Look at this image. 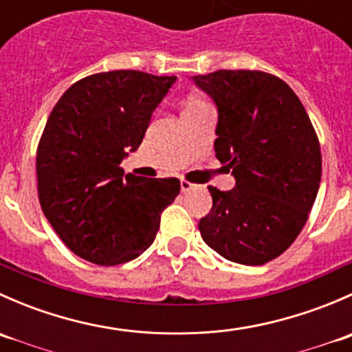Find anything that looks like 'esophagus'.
I'll list each match as a JSON object with an SVG mask.
<instances>
[{
	"instance_id": "esophagus-1",
	"label": "esophagus",
	"mask_w": 352,
	"mask_h": 352,
	"mask_svg": "<svg viewBox=\"0 0 352 352\" xmlns=\"http://www.w3.org/2000/svg\"><path fill=\"white\" fill-rule=\"evenodd\" d=\"M194 184H190V182H187V180H182V182H180V189H182V192H189L190 189H194Z\"/></svg>"
}]
</instances>
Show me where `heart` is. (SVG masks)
Listing matches in <instances>:
<instances>
[{
	"label": "heart",
	"mask_w": 352,
	"mask_h": 352,
	"mask_svg": "<svg viewBox=\"0 0 352 352\" xmlns=\"http://www.w3.org/2000/svg\"><path fill=\"white\" fill-rule=\"evenodd\" d=\"M201 107H206V105L202 104L201 100H197V98H192V100L187 102L186 109H184V110H196V109H201Z\"/></svg>",
	"instance_id": "obj_1"
}]
</instances>
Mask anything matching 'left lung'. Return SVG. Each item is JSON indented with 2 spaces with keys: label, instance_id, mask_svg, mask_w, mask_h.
Instances as JSON below:
<instances>
[{
  "label": "left lung",
  "instance_id": "1",
  "mask_svg": "<svg viewBox=\"0 0 352 352\" xmlns=\"http://www.w3.org/2000/svg\"><path fill=\"white\" fill-rule=\"evenodd\" d=\"M218 109L214 151L232 190L208 187L202 240L236 264L262 265L296 240L322 179L318 138L293 90L274 74L219 69L192 76Z\"/></svg>",
  "mask_w": 352,
  "mask_h": 352
}]
</instances>
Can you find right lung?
Here are the masks:
<instances>
[{
    "label": "right lung",
    "mask_w": 352,
    "mask_h": 352,
    "mask_svg": "<svg viewBox=\"0 0 352 352\" xmlns=\"http://www.w3.org/2000/svg\"><path fill=\"white\" fill-rule=\"evenodd\" d=\"M175 76L119 69L91 74L65 91L37 148L38 201L78 257L117 265L155 242L160 216L179 196V179L124 175L151 113Z\"/></svg>",
    "instance_id": "add662e5"
}]
</instances>
